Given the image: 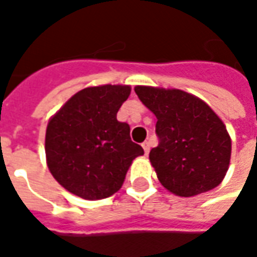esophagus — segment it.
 <instances>
[{"instance_id": "34e87169", "label": "esophagus", "mask_w": 257, "mask_h": 257, "mask_svg": "<svg viewBox=\"0 0 257 257\" xmlns=\"http://www.w3.org/2000/svg\"><path fill=\"white\" fill-rule=\"evenodd\" d=\"M142 146H143V150H145L146 156H149V153H150V142H145Z\"/></svg>"}]
</instances>
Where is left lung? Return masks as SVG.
Instances as JSON below:
<instances>
[{
  "mask_svg": "<svg viewBox=\"0 0 257 257\" xmlns=\"http://www.w3.org/2000/svg\"><path fill=\"white\" fill-rule=\"evenodd\" d=\"M135 92L157 117L158 146L150 162L162 186L179 197L219 186L230 165L231 139L215 111L180 89L136 86Z\"/></svg>",
  "mask_w": 257,
  "mask_h": 257,
  "instance_id": "1",
  "label": "left lung"
}]
</instances>
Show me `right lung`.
<instances>
[{
	"label": "right lung",
	"instance_id": "1",
	"mask_svg": "<svg viewBox=\"0 0 257 257\" xmlns=\"http://www.w3.org/2000/svg\"><path fill=\"white\" fill-rule=\"evenodd\" d=\"M131 95L128 85H100L77 92L47 126L45 154L52 176L71 194L103 199L121 189L142 146L117 112Z\"/></svg>",
	"mask_w": 257,
	"mask_h": 257
}]
</instances>
